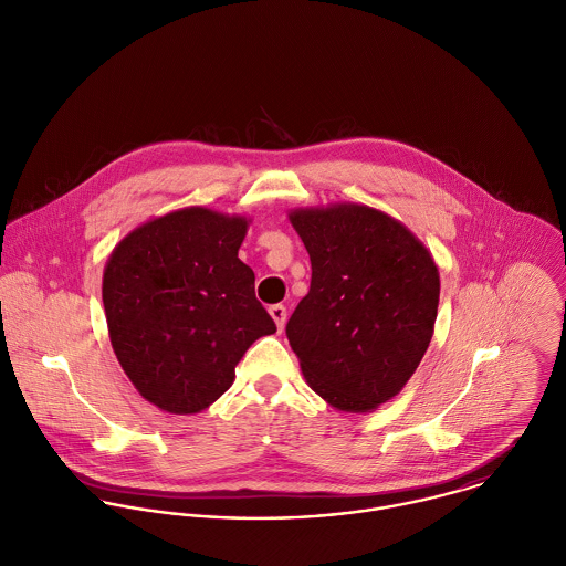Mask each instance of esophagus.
I'll list each match as a JSON object with an SVG mask.
<instances>
[{
	"mask_svg": "<svg viewBox=\"0 0 566 566\" xmlns=\"http://www.w3.org/2000/svg\"><path fill=\"white\" fill-rule=\"evenodd\" d=\"M270 316L274 318V323H276V327H279V332L285 327V321H287V310H285V305H272L270 307Z\"/></svg>",
	"mask_w": 566,
	"mask_h": 566,
	"instance_id": "1",
	"label": "esophagus"
}]
</instances>
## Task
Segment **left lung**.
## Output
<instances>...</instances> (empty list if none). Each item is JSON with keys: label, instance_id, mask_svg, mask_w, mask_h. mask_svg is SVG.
Returning a JSON list of instances; mask_svg holds the SVG:
<instances>
[{"label": "left lung", "instance_id": "obj_1", "mask_svg": "<svg viewBox=\"0 0 566 566\" xmlns=\"http://www.w3.org/2000/svg\"><path fill=\"white\" fill-rule=\"evenodd\" d=\"M312 285L285 334L310 386L334 408L369 412L419 367L437 321L439 272L397 219L358 203L290 212Z\"/></svg>", "mask_w": 566, "mask_h": 566}]
</instances>
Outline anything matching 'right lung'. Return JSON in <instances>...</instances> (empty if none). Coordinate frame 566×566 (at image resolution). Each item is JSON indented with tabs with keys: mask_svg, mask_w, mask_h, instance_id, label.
I'll return each mask as SVG.
<instances>
[{
	"mask_svg": "<svg viewBox=\"0 0 566 566\" xmlns=\"http://www.w3.org/2000/svg\"><path fill=\"white\" fill-rule=\"evenodd\" d=\"M243 217L185 208L143 223L112 252L103 305L114 354L158 408H208L234 379L248 347L276 332L237 256Z\"/></svg>",
	"mask_w": 566,
	"mask_h": 566,
	"instance_id": "1",
	"label": "right lung"
}]
</instances>
